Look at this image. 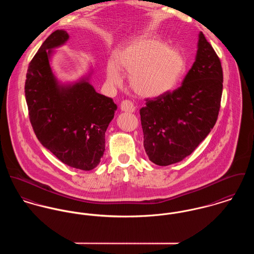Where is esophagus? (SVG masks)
Returning a JSON list of instances; mask_svg holds the SVG:
<instances>
[{"label":"esophagus","mask_w":254,"mask_h":254,"mask_svg":"<svg viewBox=\"0 0 254 254\" xmlns=\"http://www.w3.org/2000/svg\"><path fill=\"white\" fill-rule=\"evenodd\" d=\"M120 110L122 112H125V113H134L135 112V107H134V104L128 100H125L121 103L120 105Z\"/></svg>","instance_id":"34e87169"}]
</instances>
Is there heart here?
Wrapping results in <instances>:
<instances>
[{
	"instance_id": "obj_1",
	"label": "heart",
	"mask_w": 254,
	"mask_h": 254,
	"mask_svg": "<svg viewBox=\"0 0 254 254\" xmlns=\"http://www.w3.org/2000/svg\"><path fill=\"white\" fill-rule=\"evenodd\" d=\"M129 74L131 89L143 98L160 97L179 84L187 69L185 53L169 47L160 39L139 36L119 50L107 66L108 80L118 85L122 81L120 69Z\"/></svg>"
}]
</instances>
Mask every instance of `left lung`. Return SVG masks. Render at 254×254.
Returning a JSON list of instances; mask_svg holds the SVG:
<instances>
[{
  "label": "left lung",
  "instance_id": "8db88e82",
  "mask_svg": "<svg viewBox=\"0 0 254 254\" xmlns=\"http://www.w3.org/2000/svg\"><path fill=\"white\" fill-rule=\"evenodd\" d=\"M221 63L202 32L195 62L183 84L139 110L143 146L158 166L183 161L207 138L220 108L223 88Z\"/></svg>",
  "mask_w": 254,
  "mask_h": 254
}]
</instances>
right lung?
<instances>
[{"label": "right lung", "mask_w": 254, "mask_h": 254, "mask_svg": "<svg viewBox=\"0 0 254 254\" xmlns=\"http://www.w3.org/2000/svg\"><path fill=\"white\" fill-rule=\"evenodd\" d=\"M65 30L53 32L29 64L25 97L30 121L41 143L69 167L90 171L105 152V133L115 117L113 99L96 92L93 70L62 82L52 69L54 49L69 40Z\"/></svg>", "instance_id": "obj_1"}]
</instances>
